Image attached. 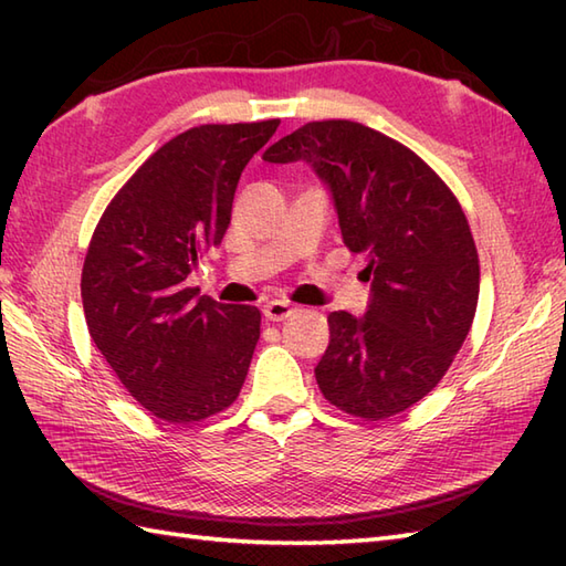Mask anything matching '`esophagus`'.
Wrapping results in <instances>:
<instances>
[{
  "mask_svg": "<svg viewBox=\"0 0 566 566\" xmlns=\"http://www.w3.org/2000/svg\"><path fill=\"white\" fill-rule=\"evenodd\" d=\"M262 314H264V318H268V321H286V318H292L296 314V308L292 304L282 302V298H274V302L264 304Z\"/></svg>",
  "mask_w": 566,
  "mask_h": 566,
  "instance_id": "1",
  "label": "esophagus"
}]
</instances>
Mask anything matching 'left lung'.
<instances>
[{"mask_svg":"<svg viewBox=\"0 0 566 566\" xmlns=\"http://www.w3.org/2000/svg\"><path fill=\"white\" fill-rule=\"evenodd\" d=\"M262 160L314 167L345 245L367 255V314L328 316L318 389L367 420L406 411L438 387L474 321L479 255L460 201L413 150L355 122H311Z\"/></svg>","mask_w":566,"mask_h":566,"instance_id":"8db88e82","label":"left lung"}]
</instances>
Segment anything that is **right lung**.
I'll return each mask as SVG.
<instances>
[{
    "mask_svg": "<svg viewBox=\"0 0 566 566\" xmlns=\"http://www.w3.org/2000/svg\"><path fill=\"white\" fill-rule=\"evenodd\" d=\"M276 126L207 124L175 136L94 228L80 284L90 335L128 394L167 423L223 411L245 381L260 311L197 296L185 280L221 245L240 172Z\"/></svg>",
    "mask_w": 566,
    "mask_h": 566,
    "instance_id": "add662e5",
    "label": "right lung"
}]
</instances>
